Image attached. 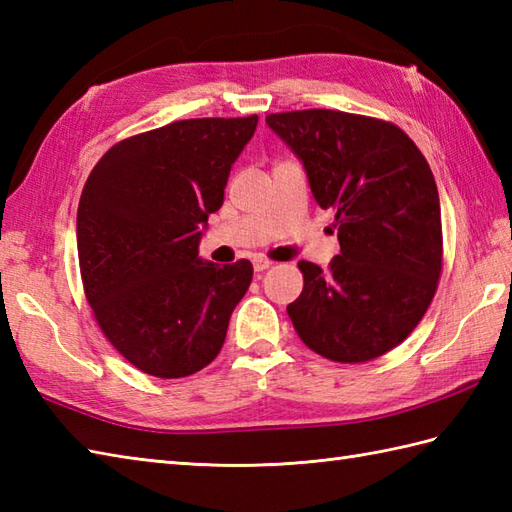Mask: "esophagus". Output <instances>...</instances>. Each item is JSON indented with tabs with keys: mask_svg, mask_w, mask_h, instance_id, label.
I'll list each match as a JSON object with an SVG mask.
<instances>
[{
	"mask_svg": "<svg viewBox=\"0 0 512 512\" xmlns=\"http://www.w3.org/2000/svg\"><path fill=\"white\" fill-rule=\"evenodd\" d=\"M273 266V262H270L268 257H262V255H257V257H253V268L257 270V273H264L266 268H270Z\"/></svg>",
	"mask_w": 512,
	"mask_h": 512,
	"instance_id": "obj_1",
	"label": "esophagus"
}]
</instances>
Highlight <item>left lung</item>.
I'll return each instance as SVG.
<instances>
[{"mask_svg":"<svg viewBox=\"0 0 512 512\" xmlns=\"http://www.w3.org/2000/svg\"><path fill=\"white\" fill-rule=\"evenodd\" d=\"M301 158L314 200L334 211L341 253L328 270L299 262L288 306L299 339L334 363H365L400 345L427 312L442 273L438 187L394 123L336 110L266 116Z\"/></svg>","mask_w":512,"mask_h":512,"instance_id":"obj_1","label":"left lung"}]
</instances>
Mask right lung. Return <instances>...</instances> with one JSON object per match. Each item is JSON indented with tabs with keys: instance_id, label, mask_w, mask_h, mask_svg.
<instances>
[{
	"instance_id": "obj_1",
	"label": "right lung",
	"mask_w": 512,
	"mask_h": 512,
	"mask_svg": "<svg viewBox=\"0 0 512 512\" xmlns=\"http://www.w3.org/2000/svg\"><path fill=\"white\" fill-rule=\"evenodd\" d=\"M255 127L257 114L169 123L107 149L85 182L76 213L85 299L140 372L191 376L222 350L253 264L202 262L198 244Z\"/></svg>"
}]
</instances>
